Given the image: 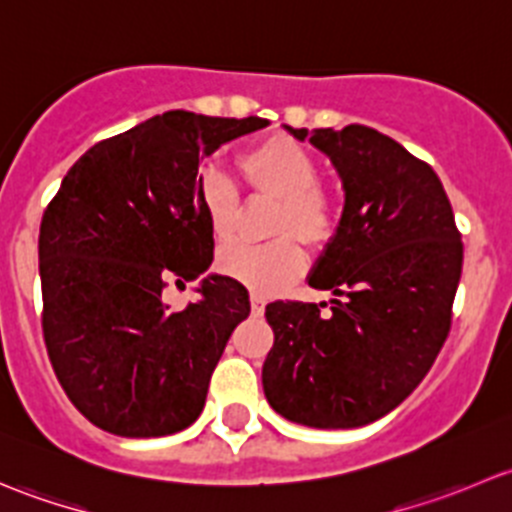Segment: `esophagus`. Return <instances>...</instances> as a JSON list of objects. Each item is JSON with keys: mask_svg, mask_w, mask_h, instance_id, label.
<instances>
[{"mask_svg": "<svg viewBox=\"0 0 512 512\" xmlns=\"http://www.w3.org/2000/svg\"><path fill=\"white\" fill-rule=\"evenodd\" d=\"M265 304H267V299L262 297L260 292H250V307H252V312L262 314V309H265Z\"/></svg>", "mask_w": 512, "mask_h": 512, "instance_id": "34e87169", "label": "esophagus"}]
</instances>
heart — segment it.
Instances as JSON below:
<instances>
[{
	"label": "heart",
	"instance_id": "1",
	"mask_svg": "<svg viewBox=\"0 0 512 512\" xmlns=\"http://www.w3.org/2000/svg\"><path fill=\"white\" fill-rule=\"evenodd\" d=\"M240 168L252 193L277 198L270 232L275 240L250 245L232 242L218 257L220 270L255 292L272 294L302 272L304 245L324 247L339 227V200L319 183V163L312 153L287 136H267L240 153ZM198 200L218 240L237 230L242 195L235 180L220 168H205L198 178Z\"/></svg>",
	"mask_w": 512,
	"mask_h": 512
}]
</instances>
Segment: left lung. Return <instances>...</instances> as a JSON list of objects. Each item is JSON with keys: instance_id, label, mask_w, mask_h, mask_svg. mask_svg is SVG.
<instances>
[{"instance_id": "1", "label": "left lung", "mask_w": 512, "mask_h": 512, "mask_svg": "<svg viewBox=\"0 0 512 512\" xmlns=\"http://www.w3.org/2000/svg\"><path fill=\"white\" fill-rule=\"evenodd\" d=\"M304 141V128H289ZM347 200L309 285L332 307L272 302L275 347L262 366L272 409L312 428H356L386 416L421 384L451 332L463 267L451 200L428 163L369 126L319 128Z\"/></svg>"}]
</instances>
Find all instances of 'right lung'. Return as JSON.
<instances>
[{
	"instance_id": "1",
	"label": "right lung",
	"mask_w": 512,
	"mask_h": 512,
	"mask_svg": "<svg viewBox=\"0 0 512 512\" xmlns=\"http://www.w3.org/2000/svg\"><path fill=\"white\" fill-rule=\"evenodd\" d=\"M265 118L153 116L91 146L61 180L39 230L46 352L71 404L126 438L183 431L200 416L247 289L210 275L168 312L163 289L213 262L198 163Z\"/></svg>"
}]
</instances>
